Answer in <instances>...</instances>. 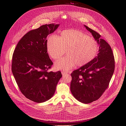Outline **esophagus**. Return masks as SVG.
Masks as SVG:
<instances>
[{"mask_svg":"<svg viewBox=\"0 0 126 126\" xmlns=\"http://www.w3.org/2000/svg\"><path fill=\"white\" fill-rule=\"evenodd\" d=\"M61 73H62V74L63 75H64L65 74H67V73H68V72H66V71H62L61 72Z\"/></svg>","mask_w":126,"mask_h":126,"instance_id":"esophagus-1","label":"esophagus"}]
</instances>
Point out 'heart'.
<instances>
[{
	"mask_svg": "<svg viewBox=\"0 0 126 126\" xmlns=\"http://www.w3.org/2000/svg\"><path fill=\"white\" fill-rule=\"evenodd\" d=\"M47 50L50 56L57 60L66 52L68 56L55 63L57 70H69L76 65L84 66L92 61L99 51L98 42L84 32L78 30H65L59 37L51 35L47 41Z\"/></svg>",
	"mask_w": 126,
	"mask_h": 126,
	"instance_id": "obj_1",
	"label": "heart"
}]
</instances>
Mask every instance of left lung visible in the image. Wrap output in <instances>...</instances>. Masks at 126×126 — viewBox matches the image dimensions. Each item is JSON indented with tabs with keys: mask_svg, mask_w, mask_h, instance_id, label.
<instances>
[{
	"mask_svg": "<svg viewBox=\"0 0 126 126\" xmlns=\"http://www.w3.org/2000/svg\"><path fill=\"white\" fill-rule=\"evenodd\" d=\"M84 26L98 42L99 51L92 61L71 74L70 89L77 100L88 104L99 99L108 87L115 69V59L109 44L98 32Z\"/></svg>",
	"mask_w": 126,
	"mask_h": 126,
	"instance_id": "obj_1",
	"label": "left lung"
}]
</instances>
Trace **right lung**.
<instances>
[{
	"instance_id": "1",
	"label": "right lung",
	"mask_w": 126,
	"mask_h": 126,
	"mask_svg": "<svg viewBox=\"0 0 126 126\" xmlns=\"http://www.w3.org/2000/svg\"><path fill=\"white\" fill-rule=\"evenodd\" d=\"M59 24H45L25 34L17 44L12 60V72L21 93L36 103L49 100L62 75L48 72L53 64L47 50V36Z\"/></svg>"
}]
</instances>
